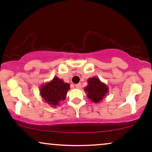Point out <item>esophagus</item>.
Returning <instances> with one entry per match:
<instances>
[{
    "mask_svg": "<svg viewBox=\"0 0 152 152\" xmlns=\"http://www.w3.org/2000/svg\"><path fill=\"white\" fill-rule=\"evenodd\" d=\"M75 88H81L80 83H77V84H75Z\"/></svg>",
    "mask_w": 152,
    "mask_h": 152,
    "instance_id": "1",
    "label": "esophagus"
}]
</instances>
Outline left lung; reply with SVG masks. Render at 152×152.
Instances as JSON below:
<instances>
[{
  "mask_svg": "<svg viewBox=\"0 0 152 152\" xmlns=\"http://www.w3.org/2000/svg\"><path fill=\"white\" fill-rule=\"evenodd\" d=\"M88 82V85L84 89L87 93L88 98L94 103L100 102L108 92L107 86L101 82L100 80L97 77L89 78Z\"/></svg>",
  "mask_w": 152,
  "mask_h": 152,
  "instance_id": "obj_1",
  "label": "left lung"
}]
</instances>
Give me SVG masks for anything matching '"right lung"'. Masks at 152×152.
I'll list each match as a JSON object with an SVG mask.
<instances>
[{
    "mask_svg": "<svg viewBox=\"0 0 152 152\" xmlns=\"http://www.w3.org/2000/svg\"><path fill=\"white\" fill-rule=\"evenodd\" d=\"M69 84L64 83L62 80L55 77L53 80L44 85L40 89V95L51 107L58 105L60 101L64 100Z\"/></svg>",
    "mask_w": 152,
    "mask_h": 152,
    "instance_id": "add662e5",
    "label": "right lung"
}]
</instances>
